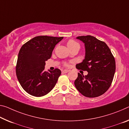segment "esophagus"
Returning a JSON list of instances; mask_svg holds the SVG:
<instances>
[{"label":"esophagus","mask_w":129,"mask_h":129,"mask_svg":"<svg viewBox=\"0 0 129 129\" xmlns=\"http://www.w3.org/2000/svg\"><path fill=\"white\" fill-rule=\"evenodd\" d=\"M69 70L68 69H64V70H63L62 71V72L63 73H68V72H69Z\"/></svg>","instance_id":"obj_1"}]
</instances>
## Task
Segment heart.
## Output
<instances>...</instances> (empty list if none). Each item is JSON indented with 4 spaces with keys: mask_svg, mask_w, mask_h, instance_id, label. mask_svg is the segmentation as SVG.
<instances>
[{
    "mask_svg": "<svg viewBox=\"0 0 129 129\" xmlns=\"http://www.w3.org/2000/svg\"><path fill=\"white\" fill-rule=\"evenodd\" d=\"M76 44H78L77 42H76L75 41H74L73 40H69V41L67 43V46H72V45H74ZM65 65H68V64H65Z\"/></svg>",
    "mask_w": 129,
    "mask_h": 129,
    "instance_id": "heart-1",
    "label": "heart"
}]
</instances>
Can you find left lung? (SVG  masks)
<instances>
[{
  "label": "left lung",
  "mask_w": 129,
  "mask_h": 129,
  "mask_svg": "<svg viewBox=\"0 0 129 129\" xmlns=\"http://www.w3.org/2000/svg\"><path fill=\"white\" fill-rule=\"evenodd\" d=\"M84 44L85 58L76 68L87 71V75L78 73L75 81L76 89L88 98L99 96L111 84L115 72V61L105 42L91 36L76 37Z\"/></svg>",
  "instance_id": "left-lung-1"
}]
</instances>
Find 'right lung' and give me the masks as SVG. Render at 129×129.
<instances>
[{
	"label": "right lung",
	"instance_id": "obj_1",
	"mask_svg": "<svg viewBox=\"0 0 129 129\" xmlns=\"http://www.w3.org/2000/svg\"><path fill=\"white\" fill-rule=\"evenodd\" d=\"M63 39L46 36L36 37L21 47L18 56L16 74L20 85L30 95L41 97L53 88L61 72L44 70L45 61L52 56L55 46Z\"/></svg>",
	"mask_w": 129,
	"mask_h": 129
}]
</instances>
